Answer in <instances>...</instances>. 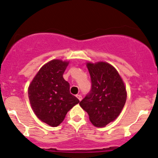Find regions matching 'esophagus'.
<instances>
[{"instance_id": "obj_1", "label": "esophagus", "mask_w": 158, "mask_h": 158, "mask_svg": "<svg viewBox=\"0 0 158 158\" xmlns=\"http://www.w3.org/2000/svg\"><path fill=\"white\" fill-rule=\"evenodd\" d=\"M77 97L78 98V99H79V101H81V99H82V97H81V95H80V94H78V95H77Z\"/></svg>"}]
</instances>
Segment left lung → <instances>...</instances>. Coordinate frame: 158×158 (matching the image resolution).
Wrapping results in <instances>:
<instances>
[{"instance_id":"1","label":"left lung","mask_w":158,"mask_h":158,"mask_svg":"<svg viewBox=\"0 0 158 158\" xmlns=\"http://www.w3.org/2000/svg\"><path fill=\"white\" fill-rule=\"evenodd\" d=\"M87 67L91 88L79 105L94 126H106L122 111L126 101V87L117 70L108 63H88Z\"/></svg>"}]
</instances>
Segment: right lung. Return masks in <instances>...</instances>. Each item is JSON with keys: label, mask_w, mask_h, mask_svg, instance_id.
<instances>
[{"label": "right lung", "mask_w": 158, "mask_h": 158, "mask_svg": "<svg viewBox=\"0 0 158 158\" xmlns=\"http://www.w3.org/2000/svg\"><path fill=\"white\" fill-rule=\"evenodd\" d=\"M68 61L54 59L39 70L29 86L28 97L34 113L41 121L56 127L68 110L79 102L70 93V85L63 78Z\"/></svg>", "instance_id": "obj_1"}]
</instances>
